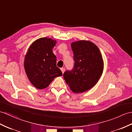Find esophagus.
Masks as SVG:
<instances>
[{
	"instance_id": "1",
	"label": "esophagus",
	"mask_w": 132,
	"mask_h": 132,
	"mask_svg": "<svg viewBox=\"0 0 132 132\" xmlns=\"http://www.w3.org/2000/svg\"><path fill=\"white\" fill-rule=\"evenodd\" d=\"M61 71H62V72L63 73V72H65V68H63V67H62V68H61Z\"/></svg>"
}]
</instances>
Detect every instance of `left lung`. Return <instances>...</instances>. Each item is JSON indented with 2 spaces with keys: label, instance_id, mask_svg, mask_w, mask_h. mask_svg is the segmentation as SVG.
<instances>
[{
  "label": "left lung",
  "instance_id": "8db88e82",
  "mask_svg": "<svg viewBox=\"0 0 132 132\" xmlns=\"http://www.w3.org/2000/svg\"><path fill=\"white\" fill-rule=\"evenodd\" d=\"M74 64L63 78L74 93H82L94 87L102 75L103 62L98 48L89 41L72 43Z\"/></svg>",
  "mask_w": 132,
  "mask_h": 132
}]
</instances>
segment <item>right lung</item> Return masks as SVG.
Returning <instances> with one entry per match:
<instances>
[{"instance_id": "1", "label": "right lung", "mask_w": 132, "mask_h": 132, "mask_svg": "<svg viewBox=\"0 0 132 132\" xmlns=\"http://www.w3.org/2000/svg\"><path fill=\"white\" fill-rule=\"evenodd\" d=\"M56 44V41L51 38H40L31 45L26 53L24 70L30 82L39 89L47 88L55 78L62 75L52 50Z\"/></svg>"}]
</instances>
